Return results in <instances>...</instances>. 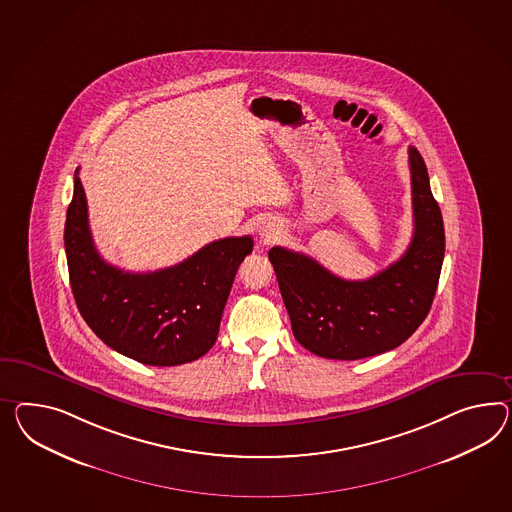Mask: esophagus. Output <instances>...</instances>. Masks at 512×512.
Instances as JSON below:
<instances>
[{
	"label": "esophagus",
	"instance_id": "obj_1",
	"mask_svg": "<svg viewBox=\"0 0 512 512\" xmlns=\"http://www.w3.org/2000/svg\"><path fill=\"white\" fill-rule=\"evenodd\" d=\"M260 237H262L263 243H273L278 234H280V230H278V226L273 223H262L260 226Z\"/></svg>",
	"mask_w": 512,
	"mask_h": 512
}]
</instances>
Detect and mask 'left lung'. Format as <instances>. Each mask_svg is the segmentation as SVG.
<instances>
[{"instance_id":"obj_1","label":"left lung","mask_w":512,"mask_h":512,"mask_svg":"<svg viewBox=\"0 0 512 512\" xmlns=\"http://www.w3.org/2000/svg\"><path fill=\"white\" fill-rule=\"evenodd\" d=\"M414 236L407 252L367 280H343L314 258L273 247L278 288L295 340L332 360H358L392 351L429 314L444 262L446 234L420 152L408 148Z\"/></svg>"}]
</instances>
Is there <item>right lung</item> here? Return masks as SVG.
Segmentation results:
<instances>
[{"label":"right lung","mask_w":512,"mask_h":512,"mask_svg":"<svg viewBox=\"0 0 512 512\" xmlns=\"http://www.w3.org/2000/svg\"><path fill=\"white\" fill-rule=\"evenodd\" d=\"M252 237L208 243L178 265L128 273L105 262L92 243L78 171L66 210L68 275L79 314L113 351L146 366H180L210 351L239 263Z\"/></svg>","instance_id":"1"}]
</instances>
